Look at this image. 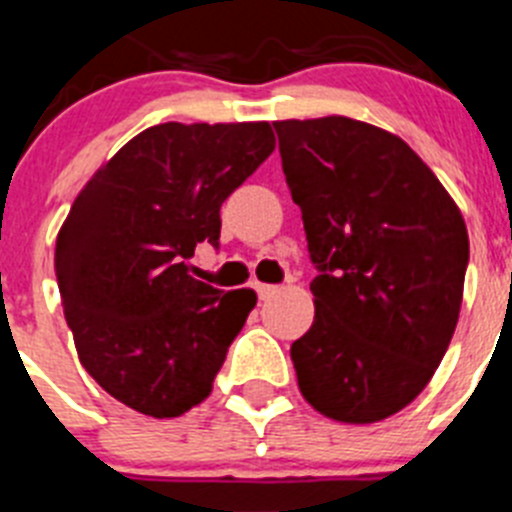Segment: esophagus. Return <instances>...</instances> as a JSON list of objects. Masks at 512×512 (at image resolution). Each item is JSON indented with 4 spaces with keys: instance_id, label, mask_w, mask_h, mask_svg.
Listing matches in <instances>:
<instances>
[{
    "instance_id": "34e87169",
    "label": "esophagus",
    "mask_w": 512,
    "mask_h": 512,
    "mask_svg": "<svg viewBox=\"0 0 512 512\" xmlns=\"http://www.w3.org/2000/svg\"><path fill=\"white\" fill-rule=\"evenodd\" d=\"M256 292H259L261 300H269L271 295H277L279 287H274V284H256Z\"/></svg>"
}]
</instances>
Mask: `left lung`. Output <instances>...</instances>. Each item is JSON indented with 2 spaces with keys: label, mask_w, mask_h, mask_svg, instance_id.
Listing matches in <instances>:
<instances>
[{
  "label": "left lung",
  "mask_w": 512,
  "mask_h": 512,
  "mask_svg": "<svg viewBox=\"0 0 512 512\" xmlns=\"http://www.w3.org/2000/svg\"><path fill=\"white\" fill-rule=\"evenodd\" d=\"M274 128L318 269L315 320L289 351L297 384L325 418L377 423L425 390L449 348L467 225L397 135L341 115Z\"/></svg>",
  "instance_id": "obj_1"
}]
</instances>
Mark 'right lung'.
<instances>
[{"mask_svg": "<svg viewBox=\"0 0 512 512\" xmlns=\"http://www.w3.org/2000/svg\"><path fill=\"white\" fill-rule=\"evenodd\" d=\"M269 122H164L128 140L71 205L56 279L81 366L151 418H176L212 392L256 305L189 277L197 243L220 241V207L264 164Z\"/></svg>", "mask_w": 512, "mask_h": 512, "instance_id": "right-lung-1", "label": "right lung"}]
</instances>
